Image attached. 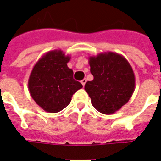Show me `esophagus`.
Returning <instances> with one entry per match:
<instances>
[{"label":"esophagus","mask_w":161,"mask_h":161,"mask_svg":"<svg viewBox=\"0 0 161 161\" xmlns=\"http://www.w3.org/2000/svg\"><path fill=\"white\" fill-rule=\"evenodd\" d=\"M86 82H87V79H86V78H84V79H83V80L81 81V83L83 84V86H84L85 85Z\"/></svg>","instance_id":"obj_1"}]
</instances>
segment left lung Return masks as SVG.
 <instances>
[{
	"mask_svg": "<svg viewBox=\"0 0 161 161\" xmlns=\"http://www.w3.org/2000/svg\"><path fill=\"white\" fill-rule=\"evenodd\" d=\"M92 81L84 89L98 112L112 114L128 103L135 87V73L127 59L113 52L88 58Z\"/></svg>",
	"mask_w": 161,
	"mask_h": 161,
	"instance_id": "8db88e82",
	"label": "left lung"
}]
</instances>
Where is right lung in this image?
I'll list each match as a JSON object with an SVG mask.
<instances>
[{"label":"right lung","instance_id":"1","mask_svg":"<svg viewBox=\"0 0 161 161\" xmlns=\"http://www.w3.org/2000/svg\"><path fill=\"white\" fill-rule=\"evenodd\" d=\"M71 57L62 50L44 54L31 70L28 89L37 105L48 113H58L70 103L73 93L83 88L73 79L67 63Z\"/></svg>","mask_w":161,"mask_h":161}]
</instances>
